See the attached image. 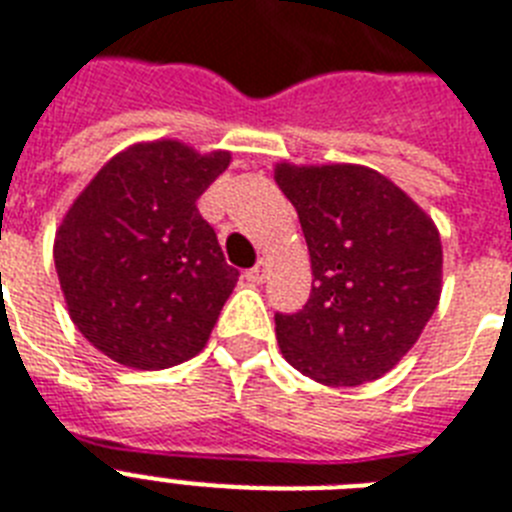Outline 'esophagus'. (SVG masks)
Listing matches in <instances>:
<instances>
[{
    "label": "esophagus",
    "mask_w": 512,
    "mask_h": 512,
    "mask_svg": "<svg viewBox=\"0 0 512 512\" xmlns=\"http://www.w3.org/2000/svg\"><path fill=\"white\" fill-rule=\"evenodd\" d=\"M266 274H269V264L266 261H259V264L253 266V269H248V282H256V285H261V282L266 280Z\"/></svg>",
    "instance_id": "34e87169"
}]
</instances>
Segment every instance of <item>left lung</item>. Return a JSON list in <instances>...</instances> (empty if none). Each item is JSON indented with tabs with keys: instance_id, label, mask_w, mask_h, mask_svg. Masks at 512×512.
<instances>
[{
	"instance_id": "1",
	"label": "left lung",
	"mask_w": 512,
	"mask_h": 512,
	"mask_svg": "<svg viewBox=\"0 0 512 512\" xmlns=\"http://www.w3.org/2000/svg\"><path fill=\"white\" fill-rule=\"evenodd\" d=\"M274 180L298 211L311 295L277 314V342L303 377L356 387L416 345L442 293L439 230L405 190L361 164H290Z\"/></svg>"
}]
</instances>
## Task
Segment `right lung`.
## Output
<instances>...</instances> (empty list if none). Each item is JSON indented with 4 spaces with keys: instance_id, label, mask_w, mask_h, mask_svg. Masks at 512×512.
<instances>
[{
    "instance_id": "right-lung-1",
    "label": "right lung",
    "mask_w": 512,
    "mask_h": 512,
    "mask_svg": "<svg viewBox=\"0 0 512 512\" xmlns=\"http://www.w3.org/2000/svg\"><path fill=\"white\" fill-rule=\"evenodd\" d=\"M230 151L133 143L114 154L62 217L54 266L70 319L130 369H170L204 350L238 282L198 196Z\"/></svg>"
}]
</instances>
